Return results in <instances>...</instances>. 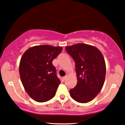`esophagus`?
Returning <instances> with one entry per match:
<instances>
[{
    "mask_svg": "<svg viewBox=\"0 0 125 125\" xmlns=\"http://www.w3.org/2000/svg\"><path fill=\"white\" fill-rule=\"evenodd\" d=\"M66 77H67V76H64V77H62V79H63V81H65V80H66Z\"/></svg>",
    "mask_w": 125,
    "mask_h": 125,
    "instance_id": "34e87169",
    "label": "esophagus"
}]
</instances>
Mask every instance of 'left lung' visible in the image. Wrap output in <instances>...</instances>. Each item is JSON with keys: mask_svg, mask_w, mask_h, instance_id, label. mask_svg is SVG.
Masks as SVG:
<instances>
[{"mask_svg": "<svg viewBox=\"0 0 125 125\" xmlns=\"http://www.w3.org/2000/svg\"><path fill=\"white\" fill-rule=\"evenodd\" d=\"M76 63L77 83L70 90L71 98L81 103L95 98L101 90L106 76V63L98 48L78 43L65 48Z\"/></svg>", "mask_w": 125, "mask_h": 125, "instance_id": "obj_1", "label": "left lung"}]
</instances>
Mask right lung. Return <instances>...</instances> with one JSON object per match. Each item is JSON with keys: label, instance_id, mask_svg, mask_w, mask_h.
Segmentation results:
<instances>
[{"label": "right lung", "instance_id": "1", "mask_svg": "<svg viewBox=\"0 0 125 125\" xmlns=\"http://www.w3.org/2000/svg\"><path fill=\"white\" fill-rule=\"evenodd\" d=\"M62 47L35 46L28 49L19 63V74L28 95L39 103L48 101L55 95L60 81L52 61Z\"/></svg>", "mask_w": 125, "mask_h": 125}]
</instances>
